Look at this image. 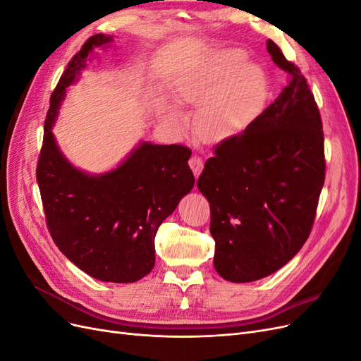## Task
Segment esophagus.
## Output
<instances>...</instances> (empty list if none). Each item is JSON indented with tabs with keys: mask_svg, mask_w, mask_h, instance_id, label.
<instances>
[{
	"mask_svg": "<svg viewBox=\"0 0 361 361\" xmlns=\"http://www.w3.org/2000/svg\"><path fill=\"white\" fill-rule=\"evenodd\" d=\"M188 164H190V167H191V170H192V173H194V176L199 178V174H200L202 170H203V159H202L200 157H197V155H192V157L190 158Z\"/></svg>",
	"mask_w": 361,
	"mask_h": 361,
	"instance_id": "obj_1",
	"label": "esophagus"
}]
</instances>
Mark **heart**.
Returning <instances> with one entry per match:
<instances>
[{"label": "heart", "mask_w": 361, "mask_h": 361, "mask_svg": "<svg viewBox=\"0 0 361 361\" xmlns=\"http://www.w3.org/2000/svg\"><path fill=\"white\" fill-rule=\"evenodd\" d=\"M245 61L241 49H223L179 82V99L199 105L195 123L206 138L223 140L241 133L262 110L267 75L259 64ZM169 117L174 125H185L178 108L169 106Z\"/></svg>", "instance_id": "obj_1"}]
</instances>
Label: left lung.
Segmentation results:
<instances>
[{"instance_id": "1", "label": "left lung", "mask_w": 361, "mask_h": 361, "mask_svg": "<svg viewBox=\"0 0 361 361\" xmlns=\"http://www.w3.org/2000/svg\"><path fill=\"white\" fill-rule=\"evenodd\" d=\"M267 49L288 85L243 134L215 147L197 182L211 206L214 267L232 283L271 276L298 253L325 179L322 122L307 81L274 42Z\"/></svg>"}]
</instances>
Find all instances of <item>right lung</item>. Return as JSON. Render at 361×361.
<instances>
[{
    "label": "right lung",
    "instance_id": "add662e5",
    "mask_svg": "<svg viewBox=\"0 0 361 361\" xmlns=\"http://www.w3.org/2000/svg\"><path fill=\"white\" fill-rule=\"evenodd\" d=\"M113 36L96 35L71 60L51 96L37 164V183L54 243L72 264L101 281L134 283L155 265V235L194 187L191 150L140 143L110 171L90 174L63 155L52 134L69 87L96 48Z\"/></svg>",
    "mask_w": 361,
    "mask_h": 361
}]
</instances>
